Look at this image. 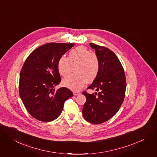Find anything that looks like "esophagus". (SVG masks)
<instances>
[{"mask_svg":"<svg viewBox=\"0 0 157 157\" xmlns=\"http://www.w3.org/2000/svg\"><path fill=\"white\" fill-rule=\"evenodd\" d=\"M73 94H74V95H75V96H77V95H79V94H80L81 93H80L79 92H78V91H74V92H73Z\"/></svg>","mask_w":157,"mask_h":157,"instance_id":"esophagus-1","label":"esophagus"}]
</instances>
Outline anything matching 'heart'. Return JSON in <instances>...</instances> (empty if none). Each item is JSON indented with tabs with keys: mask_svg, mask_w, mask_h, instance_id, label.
I'll return each mask as SVG.
<instances>
[{
	"mask_svg": "<svg viewBox=\"0 0 157 157\" xmlns=\"http://www.w3.org/2000/svg\"><path fill=\"white\" fill-rule=\"evenodd\" d=\"M75 67V75L69 76L63 80V85L74 91H78L86 82H93L97 77L99 70L98 56L83 46L71 50L68 58L62 56L58 63L59 73L63 77L69 75Z\"/></svg>",
	"mask_w": 157,
	"mask_h": 157,
	"instance_id": "obj_1",
	"label": "heart"
}]
</instances>
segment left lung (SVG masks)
I'll return each instance as SVG.
<instances>
[{"mask_svg": "<svg viewBox=\"0 0 157 157\" xmlns=\"http://www.w3.org/2000/svg\"><path fill=\"white\" fill-rule=\"evenodd\" d=\"M99 61L96 78L87 88L98 93L83 92L86 101L82 108L83 118L92 124H101L111 119L124 100L126 87L124 69L117 56L109 49L90 44Z\"/></svg>", "mask_w": 157, "mask_h": 157, "instance_id": "8db88e82", "label": "left lung"}]
</instances>
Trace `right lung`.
I'll return each instance as SVG.
<instances>
[{
	"label": "right lung",
	"instance_id": "add662e5",
	"mask_svg": "<svg viewBox=\"0 0 157 157\" xmlns=\"http://www.w3.org/2000/svg\"><path fill=\"white\" fill-rule=\"evenodd\" d=\"M75 44L48 43L28 56L19 79V95L30 115L37 120L50 122L62 112L64 102L73 96L71 90L55 86L61 81L58 63Z\"/></svg>",
	"mask_w": 157,
	"mask_h": 157
}]
</instances>
